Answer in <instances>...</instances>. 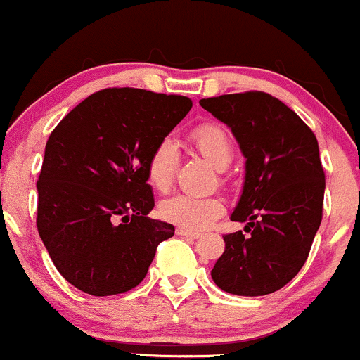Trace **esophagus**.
Wrapping results in <instances>:
<instances>
[{
	"mask_svg": "<svg viewBox=\"0 0 360 360\" xmlns=\"http://www.w3.org/2000/svg\"><path fill=\"white\" fill-rule=\"evenodd\" d=\"M176 234L183 236V238H189V239H198L200 238V234H196V232L184 231V229H176Z\"/></svg>",
	"mask_w": 360,
	"mask_h": 360,
	"instance_id": "34e87169",
	"label": "esophagus"
}]
</instances>
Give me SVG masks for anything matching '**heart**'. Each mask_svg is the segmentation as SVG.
Here are the masks:
<instances>
[{
	"instance_id": "heart-1",
	"label": "heart",
	"mask_w": 360,
	"mask_h": 360,
	"mask_svg": "<svg viewBox=\"0 0 360 360\" xmlns=\"http://www.w3.org/2000/svg\"><path fill=\"white\" fill-rule=\"evenodd\" d=\"M189 140L201 155L217 169L224 171L232 160V143L227 131L217 122H201L189 133ZM176 145L164 138L150 152L145 172L148 183L159 191H167L177 167ZM224 201L217 196H200L179 193L160 203L162 219L189 232H201L224 215Z\"/></svg>"
}]
</instances>
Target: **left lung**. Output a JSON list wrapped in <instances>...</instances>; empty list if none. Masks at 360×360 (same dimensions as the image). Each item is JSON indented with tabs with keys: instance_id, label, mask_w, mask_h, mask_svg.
<instances>
[{
	"instance_id": "1",
	"label": "left lung",
	"mask_w": 360,
	"mask_h": 360,
	"mask_svg": "<svg viewBox=\"0 0 360 360\" xmlns=\"http://www.w3.org/2000/svg\"><path fill=\"white\" fill-rule=\"evenodd\" d=\"M200 104L232 129L246 157L244 189L231 219L246 222L250 236H224L212 278L229 294H271L299 274L321 224L325 171L318 140L266 92L227 94Z\"/></svg>"
}]
</instances>
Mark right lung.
Instances as JSON below:
<instances>
[{
  "instance_id": "obj_1",
  "label": "right lung",
  "mask_w": 360,
  "mask_h": 360,
  "mask_svg": "<svg viewBox=\"0 0 360 360\" xmlns=\"http://www.w3.org/2000/svg\"><path fill=\"white\" fill-rule=\"evenodd\" d=\"M191 98L114 86L70 110L46 143L37 231L58 271L90 295L122 294L147 275L174 225L150 219L145 165Z\"/></svg>"
}]
</instances>
